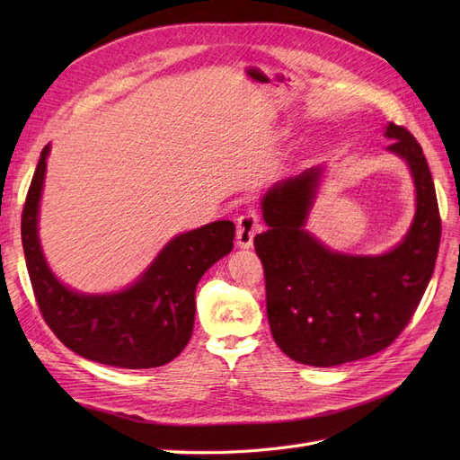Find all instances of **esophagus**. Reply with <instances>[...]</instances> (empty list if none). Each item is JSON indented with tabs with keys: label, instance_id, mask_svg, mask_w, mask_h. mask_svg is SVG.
<instances>
[{
	"label": "esophagus",
	"instance_id": "obj_1",
	"mask_svg": "<svg viewBox=\"0 0 460 460\" xmlns=\"http://www.w3.org/2000/svg\"><path fill=\"white\" fill-rule=\"evenodd\" d=\"M235 226H238V232H235V240H238L240 247H252L255 234L261 230V220L259 215L252 208H247L245 213H242L235 220Z\"/></svg>",
	"mask_w": 460,
	"mask_h": 460
}]
</instances>
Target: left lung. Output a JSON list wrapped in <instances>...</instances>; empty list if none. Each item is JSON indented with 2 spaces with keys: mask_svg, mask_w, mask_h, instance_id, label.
<instances>
[{
  "mask_svg": "<svg viewBox=\"0 0 460 460\" xmlns=\"http://www.w3.org/2000/svg\"><path fill=\"white\" fill-rule=\"evenodd\" d=\"M385 136L416 188L412 226L389 253H336L305 232L320 166L278 182L261 203L269 230L253 245L264 269L270 332L301 365L336 367L385 349L409 324L434 274L441 218L428 161L405 127L389 122Z\"/></svg>",
  "mask_w": 460,
  "mask_h": 460,
  "instance_id": "8db88e82",
  "label": "left lung"
}]
</instances>
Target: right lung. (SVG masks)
<instances>
[{
	"label": "right lung",
	"instance_id": "obj_1",
	"mask_svg": "<svg viewBox=\"0 0 460 460\" xmlns=\"http://www.w3.org/2000/svg\"><path fill=\"white\" fill-rule=\"evenodd\" d=\"M48 153L49 146L40 153L21 218L26 269L46 324L68 349L95 363L119 368L171 363L191 338L198 282L232 252L234 222L217 220L176 235L140 280L119 294H76L51 274L38 240Z\"/></svg>",
	"mask_w": 460,
	"mask_h": 460
}]
</instances>
